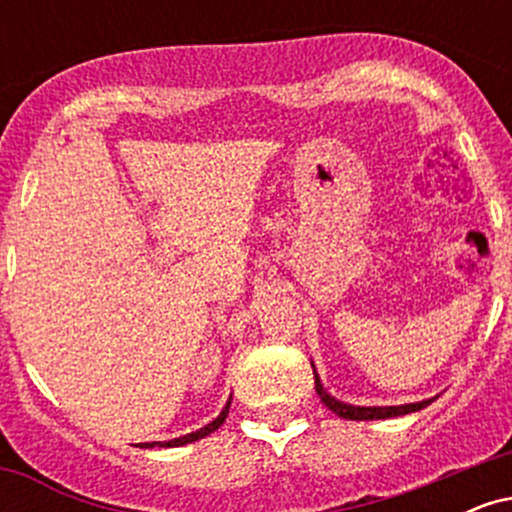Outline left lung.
I'll use <instances>...</instances> for the list:
<instances>
[{
	"label": "left lung",
	"instance_id": "obj_1",
	"mask_svg": "<svg viewBox=\"0 0 512 512\" xmlns=\"http://www.w3.org/2000/svg\"><path fill=\"white\" fill-rule=\"evenodd\" d=\"M315 390H317V395H320L322 402H325L327 409H332L334 414L342 416V419H349V421L392 419V416H402V414H411V411L424 409L433 402V399H424V402L404 404V407H351V404H344V402H339V399H334L332 395H327V392L322 390V383H320V378H317V373H315Z\"/></svg>",
	"mask_w": 512,
	"mask_h": 512
}]
</instances>
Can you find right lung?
<instances>
[{"instance_id": "add662e5", "label": "right lung", "mask_w": 512, "mask_h": 512, "mask_svg": "<svg viewBox=\"0 0 512 512\" xmlns=\"http://www.w3.org/2000/svg\"><path fill=\"white\" fill-rule=\"evenodd\" d=\"M228 407H231V399H228L226 407H223L221 414L216 416V419L211 421V424H207L204 428H199V431H195V433H187V436H182V438L166 440V443H142V448H180V445L195 443V440L204 438V436H209V433H214L216 428H219V426L223 424V421H226V416H228Z\"/></svg>"}]
</instances>
